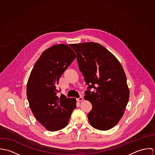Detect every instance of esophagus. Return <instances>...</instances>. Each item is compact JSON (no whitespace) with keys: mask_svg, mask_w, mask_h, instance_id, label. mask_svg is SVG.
I'll list each match as a JSON object with an SVG mask.
<instances>
[{"mask_svg":"<svg viewBox=\"0 0 155 155\" xmlns=\"http://www.w3.org/2000/svg\"><path fill=\"white\" fill-rule=\"evenodd\" d=\"M83 100H84V98L82 97H80L79 98H77V101H83Z\"/></svg>","mask_w":155,"mask_h":155,"instance_id":"esophagus-1","label":"esophagus"}]
</instances>
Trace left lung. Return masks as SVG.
Wrapping results in <instances>:
<instances>
[{
    "label": "left lung",
    "mask_w": 155,
    "mask_h": 155,
    "mask_svg": "<svg viewBox=\"0 0 155 155\" xmlns=\"http://www.w3.org/2000/svg\"><path fill=\"white\" fill-rule=\"evenodd\" d=\"M88 90L84 98L92 109L88 114L91 125L106 131L122 117L130 97L127 77L120 62L106 48L95 42L71 44ZM94 88L91 92L89 88Z\"/></svg>",
    "instance_id": "1"
}]
</instances>
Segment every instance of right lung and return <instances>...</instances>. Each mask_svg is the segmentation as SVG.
I'll list each match as a JSON object with an SVG mask.
<instances>
[{"label":"right lung","instance_id":"1","mask_svg":"<svg viewBox=\"0 0 155 155\" xmlns=\"http://www.w3.org/2000/svg\"><path fill=\"white\" fill-rule=\"evenodd\" d=\"M76 58L67 45H55L46 49L33 67L27 85L30 108L46 130L56 131L66 127L76 108L74 98L57 95V85L64 71Z\"/></svg>","mask_w":155,"mask_h":155}]
</instances>
